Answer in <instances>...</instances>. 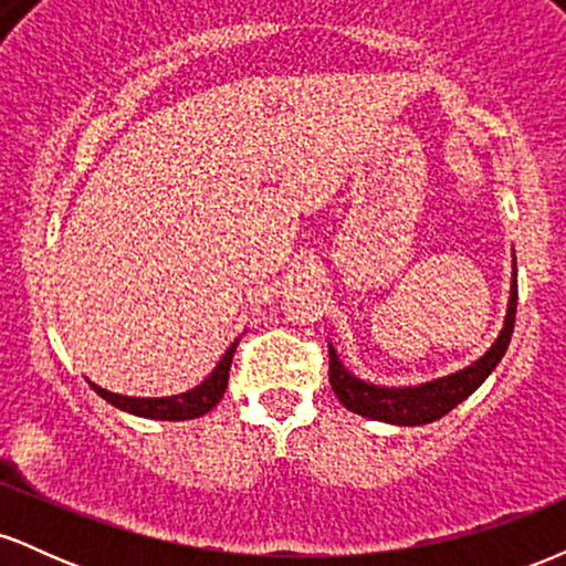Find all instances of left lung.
Masks as SVG:
<instances>
[{"label":"left lung","mask_w":566,"mask_h":566,"mask_svg":"<svg viewBox=\"0 0 566 566\" xmlns=\"http://www.w3.org/2000/svg\"><path fill=\"white\" fill-rule=\"evenodd\" d=\"M516 301H518V284H516V255H513V276H511V297L509 308H505V322L500 329L497 340L492 343L484 356L471 361L469 367L458 369V373L444 375V378L426 380L420 386H375V382L356 378L343 367L340 356L333 343H329V386L340 405L350 412L361 415V418L380 420V423L394 426H423L433 420L444 418L450 409L460 401H465L476 391L482 382L490 378V373L500 365V359L509 350L513 322H516Z\"/></svg>","instance_id":"left-lung-1"}]
</instances>
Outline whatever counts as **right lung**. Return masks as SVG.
Instances as JSON below:
<instances>
[{
    "label": "right lung",
    "mask_w": 566,
    "mask_h": 566,
    "mask_svg": "<svg viewBox=\"0 0 566 566\" xmlns=\"http://www.w3.org/2000/svg\"><path fill=\"white\" fill-rule=\"evenodd\" d=\"M237 346H239V337L229 348H226V354L220 356L216 369H212V373L207 375L197 388H191V391L186 394L151 396V399H148V396H122V394L106 391V388L95 386L93 380H90V386H93V391L101 396V399H106L108 405L122 409V412L138 415V418H151V420H191V418H199V415H207L220 399H223L226 386H229V369H231V359Z\"/></svg>",
    "instance_id": "1"
}]
</instances>
